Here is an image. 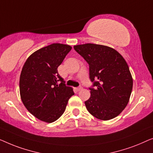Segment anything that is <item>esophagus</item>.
<instances>
[{"instance_id":"34e87169","label":"esophagus","mask_w":153,"mask_h":153,"mask_svg":"<svg viewBox=\"0 0 153 153\" xmlns=\"http://www.w3.org/2000/svg\"><path fill=\"white\" fill-rule=\"evenodd\" d=\"M82 89V87H76V90L77 91H79Z\"/></svg>"}]
</instances>
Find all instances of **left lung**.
<instances>
[{
  "label": "left lung",
  "instance_id": "left-lung-1",
  "mask_svg": "<svg viewBox=\"0 0 153 153\" xmlns=\"http://www.w3.org/2000/svg\"><path fill=\"white\" fill-rule=\"evenodd\" d=\"M74 48L89 66L93 85L89 87L91 96L85 102L88 111L102 120L117 117L128 105L132 90L126 60L114 48L102 45L85 44Z\"/></svg>",
  "mask_w": 153,
  "mask_h": 153
}]
</instances>
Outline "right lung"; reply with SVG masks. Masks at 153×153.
Segmentation results:
<instances>
[{"label": "right lung", "instance_id": "add662e5", "mask_svg": "<svg viewBox=\"0 0 153 153\" xmlns=\"http://www.w3.org/2000/svg\"><path fill=\"white\" fill-rule=\"evenodd\" d=\"M71 48L66 44H51L33 53L23 66L19 80L21 100L42 121L53 123L59 119L74 95L57 71Z\"/></svg>", "mask_w": 153, "mask_h": 153}]
</instances>
